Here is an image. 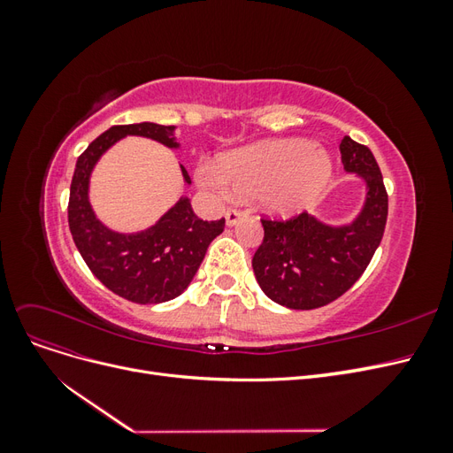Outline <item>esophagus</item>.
<instances>
[{"label":"esophagus","instance_id":"obj_1","mask_svg":"<svg viewBox=\"0 0 453 453\" xmlns=\"http://www.w3.org/2000/svg\"><path fill=\"white\" fill-rule=\"evenodd\" d=\"M245 215H248V213H245L243 210H238V208H232V210H226V213H225V219H226V225L228 226H234L238 221H240V219H243Z\"/></svg>","mask_w":453,"mask_h":453}]
</instances>
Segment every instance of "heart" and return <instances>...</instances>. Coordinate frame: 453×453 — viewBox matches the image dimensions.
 <instances>
[{"label":"heart","instance_id":"1","mask_svg":"<svg viewBox=\"0 0 453 453\" xmlns=\"http://www.w3.org/2000/svg\"><path fill=\"white\" fill-rule=\"evenodd\" d=\"M331 170V158L315 143L280 140L240 149L225 158L223 168L205 162L198 180L219 196L260 195L268 210L295 213L323 193Z\"/></svg>","mask_w":453,"mask_h":453}]
</instances>
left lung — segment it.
I'll return each instance as SVG.
<instances>
[{"label": "left lung", "mask_w": 453, "mask_h": 453, "mask_svg": "<svg viewBox=\"0 0 453 453\" xmlns=\"http://www.w3.org/2000/svg\"><path fill=\"white\" fill-rule=\"evenodd\" d=\"M344 170L366 183L365 208L351 225L326 226L306 211L263 217V243L253 255L260 289L291 310L326 306L357 281L372 260L388 221V190L378 162L366 145L342 140Z\"/></svg>", "instance_id": "left-lung-1"}]
</instances>
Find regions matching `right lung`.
I'll return each mask as SVG.
<instances>
[{
  "instance_id": "add662e5",
  "label": "right lung",
  "mask_w": 453,
  "mask_h": 453,
  "mask_svg": "<svg viewBox=\"0 0 453 453\" xmlns=\"http://www.w3.org/2000/svg\"><path fill=\"white\" fill-rule=\"evenodd\" d=\"M173 127L155 122L117 125L98 135L77 158L67 203V223L81 257L109 291L135 304H160L180 296L203 260L208 245L221 234L225 219L202 221L181 198L160 221L138 234H119L105 228L88 203V177L105 149L125 135H145L177 147ZM185 181L190 183L181 166Z\"/></svg>"
}]
</instances>
